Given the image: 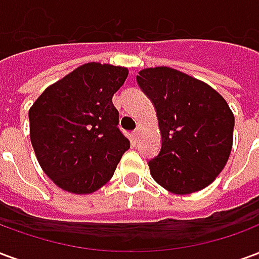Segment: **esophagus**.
<instances>
[{"instance_id":"34e87169","label":"esophagus","mask_w":259,"mask_h":259,"mask_svg":"<svg viewBox=\"0 0 259 259\" xmlns=\"http://www.w3.org/2000/svg\"><path fill=\"white\" fill-rule=\"evenodd\" d=\"M140 132H141L140 127H137V129H136L135 132L132 133V136H133V139H135V140H137V139L140 137Z\"/></svg>"}]
</instances>
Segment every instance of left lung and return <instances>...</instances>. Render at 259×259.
<instances>
[{
    "instance_id": "1",
    "label": "left lung",
    "mask_w": 259,
    "mask_h": 259,
    "mask_svg": "<svg viewBox=\"0 0 259 259\" xmlns=\"http://www.w3.org/2000/svg\"><path fill=\"white\" fill-rule=\"evenodd\" d=\"M137 83L157 111L162 146L148 162L152 179L174 194L205 189L228 162L234 116L204 81L168 66L143 69Z\"/></svg>"
}]
</instances>
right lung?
Instances as JSON below:
<instances>
[{
    "mask_svg": "<svg viewBox=\"0 0 259 259\" xmlns=\"http://www.w3.org/2000/svg\"><path fill=\"white\" fill-rule=\"evenodd\" d=\"M127 74L123 66L89 62L47 87L29 109L37 161L59 189L91 194L113 176L130 147L112 104Z\"/></svg>",
    "mask_w": 259,
    "mask_h": 259,
    "instance_id": "right-lung-1",
    "label": "right lung"
}]
</instances>
